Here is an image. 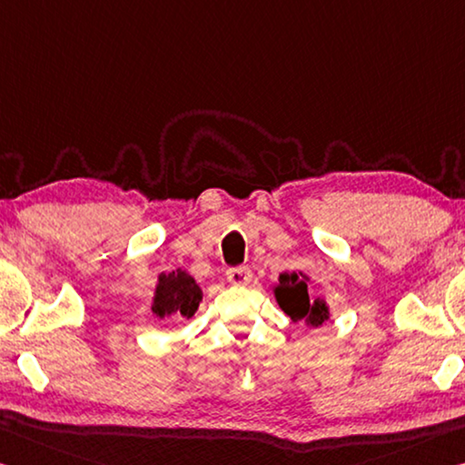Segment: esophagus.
Segmentation results:
<instances>
[{"instance_id":"34e87169","label":"esophagus","mask_w":465,"mask_h":465,"mask_svg":"<svg viewBox=\"0 0 465 465\" xmlns=\"http://www.w3.org/2000/svg\"><path fill=\"white\" fill-rule=\"evenodd\" d=\"M227 282L238 285V287H244V285L252 282V271L246 269V267L230 269V271H227Z\"/></svg>"}]
</instances>
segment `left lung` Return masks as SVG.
Wrapping results in <instances>:
<instances>
[{
  "label": "left lung",
  "mask_w": 465,
  "mask_h": 465,
  "mask_svg": "<svg viewBox=\"0 0 465 465\" xmlns=\"http://www.w3.org/2000/svg\"><path fill=\"white\" fill-rule=\"evenodd\" d=\"M311 277L302 271H285L279 275V283L272 285V296L279 308L293 322H304L306 327L319 329L331 319V308L325 298L308 296Z\"/></svg>",
  "instance_id": "left-lung-1"
}]
</instances>
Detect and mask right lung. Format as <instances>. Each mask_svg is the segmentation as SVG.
<instances>
[{"instance_id":"right-lung-1","label":"right lung","mask_w":465,"mask_h":465,"mask_svg":"<svg viewBox=\"0 0 465 465\" xmlns=\"http://www.w3.org/2000/svg\"><path fill=\"white\" fill-rule=\"evenodd\" d=\"M203 302V287L186 269L161 271L151 298V314L154 319H190Z\"/></svg>"}]
</instances>
